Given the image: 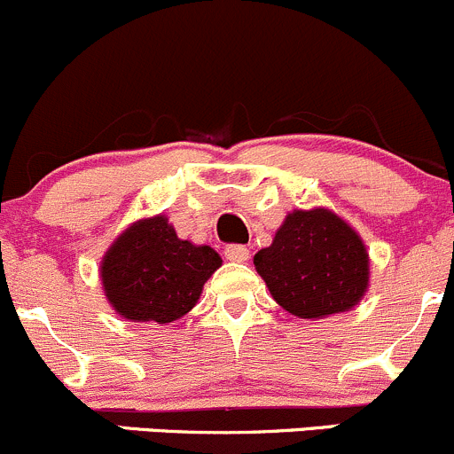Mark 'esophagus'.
<instances>
[{"mask_svg":"<svg viewBox=\"0 0 454 454\" xmlns=\"http://www.w3.org/2000/svg\"><path fill=\"white\" fill-rule=\"evenodd\" d=\"M223 254H226L228 261H235V263H244V261L250 259V250L246 248V246H241V244L226 246Z\"/></svg>","mask_w":454,"mask_h":454,"instance_id":"esophagus-1","label":"esophagus"}]
</instances>
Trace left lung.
<instances>
[{"mask_svg":"<svg viewBox=\"0 0 454 454\" xmlns=\"http://www.w3.org/2000/svg\"><path fill=\"white\" fill-rule=\"evenodd\" d=\"M254 265L274 301L299 318L351 309L369 286L363 239L325 208L287 215L272 246L254 254Z\"/></svg>","mask_w":454,"mask_h":454,"instance_id":"obj_1","label":"left lung"}]
</instances>
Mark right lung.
Segmentation results:
<instances>
[{
  "instance_id": "obj_1",
  "label": "right lung",
  "mask_w": 454,
  "mask_h": 454,
  "mask_svg": "<svg viewBox=\"0 0 454 454\" xmlns=\"http://www.w3.org/2000/svg\"><path fill=\"white\" fill-rule=\"evenodd\" d=\"M219 265L222 256L213 248L177 239L160 215L134 223L114 241L100 277L118 314L164 325L195 308L201 287Z\"/></svg>"
}]
</instances>
